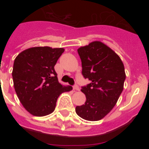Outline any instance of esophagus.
Returning a JSON list of instances; mask_svg holds the SVG:
<instances>
[{
    "instance_id": "34e87169",
    "label": "esophagus",
    "mask_w": 149,
    "mask_h": 149,
    "mask_svg": "<svg viewBox=\"0 0 149 149\" xmlns=\"http://www.w3.org/2000/svg\"><path fill=\"white\" fill-rule=\"evenodd\" d=\"M73 89L74 91H79L80 90V88H79V86L77 85H75V86H73Z\"/></svg>"
}]
</instances>
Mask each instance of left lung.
Segmentation results:
<instances>
[{"label":"left lung","mask_w":149,"mask_h":149,"mask_svg":"<svg viewBox=\"0 0 149 149\" xmlns=\"http://www.w3.org/2000/svg\"><path fill=\"white\" fill-rule=\"evenodd\" d=\"M82 74L90 81L81 91L86 102L77 106L76 113L87 121L103 119L113 108L124 88L125 67L119 55L99 41L77 49Z\"/></svg>","instance_id":"obj_1"}]
</instances>
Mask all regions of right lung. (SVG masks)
Instances as JSON below:
<instances>
[{"instance_id":"add662e5","label":"right lung","mask_w":149,"mask_h":149,"mask_svg":"<svg viewBox=\"0 0 149 149\" xmlns=\"http://www.w3.org/2000/svg\"><path fill=\"white\" fill-rule=\"evenodd\" d=\"M64 51L63 48L33 47L15 57L12 73L15 93L24 107L35 116L53 113L60 95L72 89L59 83L54 70Z\"/></svg>"}]
</instances>
